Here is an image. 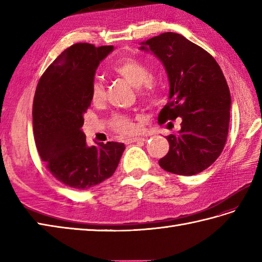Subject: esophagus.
Instances as JSON below:
<instances>
[{
	"instance_id": "obj_1",
	"label": "esophagus",
	"mask_w": 262,
	"mask_h": 262,
	"mask_svg": "<svg viewBox=\"0 0 262 262\" xmlns=\"http://www.w3.org/2000/svg\"><path fill=\"white\" fill-rule=\"evenodd\" d=\"M147 138L145 137H134V138H127L125 140V144H132V143H140V142H146Z\"/></svg>"
}]
</instances>
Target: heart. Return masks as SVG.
Wrapping results in <instances>:
<instances>
[{"label":"heart","mask_w":262,"mask_h":262,"mask_svg":"<svg viewBox=\"0 0 262 262\" xmlns=\"http://www.w3.org/2000/svg\"><path fill=\"white\" fill-rule=\"evenodd\" d=\"M113 72L124 77L133 85L137 86L140 97L147 101H152L158 97L159 82L149 76L148 66L135 57H124L113 65ZM105 89L103 82L96 79L92 83L91 97L94 102H100L104 99ZM110 126L113 130L121 135L134 134L136 126L129 116L125 114H114L110 118Z\"/></svg>","instance_id":"1"}]
</instances>
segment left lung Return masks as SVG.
Returning <instances> with one entry per match:
<instances>
[{"instance_id":"8db88e82","label":"left lung","mask_w":262,"mask_h":262,"mask_svg":"<svg viewBox=\"0 0 262 262\" xmlns=\"http://www.w3.org/2000/svg\"><path fill=\"white\" fill-rule=\"evenodd\" d=\"M142 45L163 63L169 77L160 125L182 119L179 133L166 136L170 148L159 164L174 174H197L220 157L229 134L231 94L223 72L209 53L179 33L163 32Z\"/></svg>"}]
</instances>
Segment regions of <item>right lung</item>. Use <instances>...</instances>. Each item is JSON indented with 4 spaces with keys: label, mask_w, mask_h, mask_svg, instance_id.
<instances>
[{
    "label": "right lung",
    "mask_w": 262,
    "mask_h": 262,
    "mask_svg": "<svg viewBox=\"0 0 262 262\" xmlns=\"http://www.w3.org/2000/svg\"><path fill=\"white\" fill-rule=\"evenodd\" d=\"M113 49L88 42L66 48L43 72L33 98V135L40 159L55 179L77 190L113 176L125 149L116 142L88 146L81 129L96 70Z\"/></svg>",
    "instance_id": "right-lung-1"
}]
</instances>
